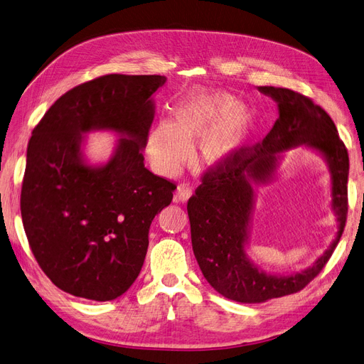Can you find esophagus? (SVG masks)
<instances>
[{
	"label": "esophagus",
	"instance_id": "1",
	"mask_svg": "<svg viewBox=\"0 0 364 364\" xmlns=\"http://www.w3.org/2000/svg\"><path fill=\"white\" fill-rule=\"evenodd\" d=\"M191 196H193L191 188H189L188 185H179L178 189H176V194H175V201L176 203H186Z\"/></svg>",
	"mask_w": 364,
	"mask_h": 364
}]
</instances>
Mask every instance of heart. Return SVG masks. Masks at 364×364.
Here are the masks:
<instances>
[{"instance_id": "1", "label": "heart", "mask_w": 364, "mask_h": 364, "mask_svg": "<svg viewBox=\"0 0 364 364\" xmlns=\"http://www.w3.org/2000/svg\"><path fill=\"white\" fill-rule=\"evenodd\" d=\"M173 123L160 121L146 139V155L161 176H175L200 144L205 168H225L245 154L255 130L250 109L222 90H193L175 103Z\"/></svg>"}]
</instances>
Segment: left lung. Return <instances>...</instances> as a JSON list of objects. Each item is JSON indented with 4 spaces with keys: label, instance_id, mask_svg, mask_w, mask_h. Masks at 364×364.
I'll return each instance as SVG.
<instances>
[{
    "label": "left lung",
    "instance_id": "8db88e82",
    "mask_svg": "<svg viewBox=\"0 0 364 364\" xmlns=\"http://www.w3.org/2000/svg\"><path fill=\"white\" fill-rule=\"evenodd\" d=\"M257 90L277 103L274 127L262 144L245 151L230 167L205 173L186 207L193 250L204 279L222 296L241 304H261L302 290L331 259L348 212V152L332 118L301 93L272 85ZM298 146L316 150L331 173V208L338 231L313 266L277 276L259 269L247 255L255 189L273 180L282 152Z\"/></svg>",
    "mask_w": 364,
    "mask_h": 364
}]
</instances>
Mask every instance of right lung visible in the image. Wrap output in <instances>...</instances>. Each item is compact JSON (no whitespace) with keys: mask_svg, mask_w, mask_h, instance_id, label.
Masks as SVG:
<instances>
[{"mask_svg":"<svg viewBox=\"0 0 364 364\" xmlns=\"http://www.w3.org/2000/svg\"><path fill=\"white\" fill-rule=\"evenodd\" d=\"M163 75H103L60 96L33 129L21 196L38 265L59 289L92 301L123 295L139 275L151 222L176 185L151 173L142 151ZM111 131L112 157L93 165L85 134Z\"/></svg>","mask_w":364,"mask_h":364,"instance_id":"right-lung-1","label":"right lung"}]
</instances>
